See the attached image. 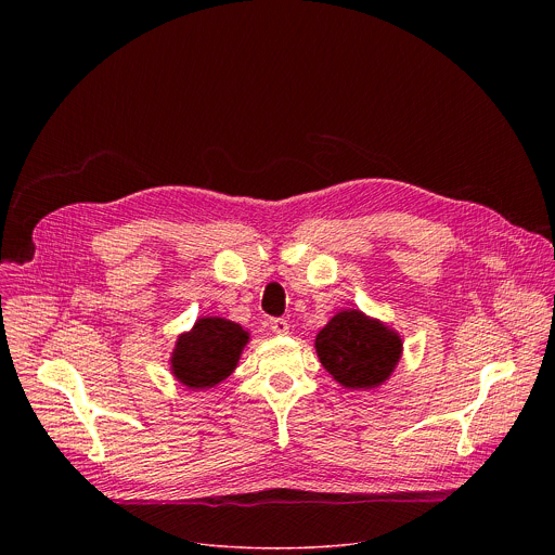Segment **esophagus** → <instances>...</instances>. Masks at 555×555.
Listing matches in <instances>:
<instances>
[{
	"mask_svg": "<svg viewBox=\"0 0 555 555\" xmlns=\"http://www.w3.org/2000/svg\"><path fill=\"white\" fill-rule=\"evenodd\" d=\"M270 330L274 332V334H287L289 332V325H287V321L285 319H272L270 321Z\"/></svg>",
	"mask_w": 555,
	"mask_h": 555,
	"instance_id": "esophagus-1",
	"label": "esophagus"
}]
</instances>
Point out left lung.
Wrapping results in <instances>:
<instances>
[{
  "instance_id": "left-lung-1",
  "label": "left lung",
  "mask_w": 555,
  "mask_h": 555,
  "mask_svg": "<svg viewBox=\"0 0 555 555\" xmlns=\"http://www.w3.org/2000/svg\"><path fill=\"white\" fill-rule=\"evenodd\" d=\"M321 364L345 388H375L402 358V338L360 309L338 311L315 336Z\"/></svg>"
}]
</instances>
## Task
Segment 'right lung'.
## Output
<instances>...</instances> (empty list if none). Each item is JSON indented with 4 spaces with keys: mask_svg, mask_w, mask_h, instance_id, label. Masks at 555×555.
I'll list each match as a JSON object with an SVG mask.
<instances>
[{
    "mask_svg": "<svg viewBox=\"0 0 555 555\" xmlns=\"http://www.w3.org/2000/svg\"><path fill=\"white\" fill-rule=\"evenodd\" d=\"M248 340L250 334L242 325L206 315L178 338L171 373L186 388H210L236 369Z\"/></svg>",
    "mask_w": 555,
    "mask_h": 555,
    "instance_id": "obj_1",
    "label": "right lung"
}]
</instances>
